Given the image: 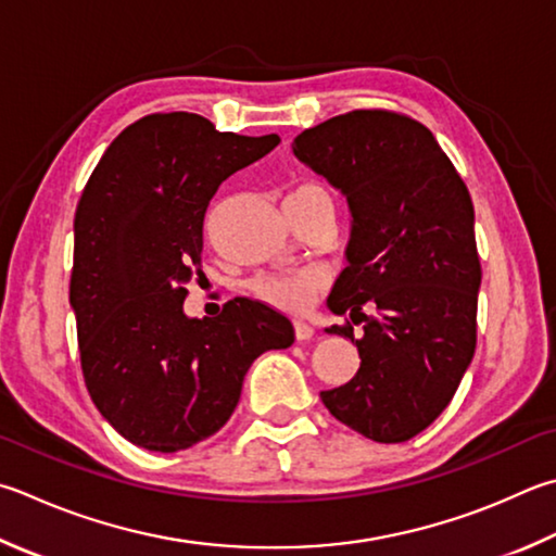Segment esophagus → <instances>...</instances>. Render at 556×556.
Returning a JSON list of instances; mask_svg holds the SVG:
<instances>
[{
    "instance_id": "esophagus-1",
    "label": "esophagus",
    "mask_w": 556,
    "mask_h": 556,
    "mask_svg": "<svg viewBox=\"0 0 556 556\" xmlns=\"http://www.w3.org/2000/svg\"><path fill=\"white\" fill-rule=\"evenodd\" d=\"M313 326H308V323H304V320H294V336H296V340H311L313 338Z\"/></svg>"
}]
</instances>
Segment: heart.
<instances>
[{
  "instance_id": "heart-1",
  "label": "heart",
  "mask_w": 556,
  "mask_h": 556,
  "mask_svg": "<svg viewBox=\"0 0 556 556\" xmlns=\"http://www.w3.org/2000/svg\"><path fill=\"white\" fill-rule=\"evenodd\" d=\"M287 199H301V201H313V199H330V191L318 185V181H301L296 189H291ZM326 285V277L320 275L318 269H291V271H277V275H262L252 281V291L265 301V304L281 308V311H306L311 301L316 299L318 291Z\"/></svg>"
}]
</instances>
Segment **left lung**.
I'll list each match as a JSON object with an SVG mask.
<instances>
[{
	"label": "left lung",
	"mask_w": 556,
	"mask_h": 556,
	"mask_svg": "<svg viewBox=\"0 0 556 556\" xmlns=\"http://www.w3.org/2000/svg\"><path fill=\"white\" fill-rule=\"evenodd\" d=\"M299 163L348 199V267L328 308L365 323L359 369L326 408L375 442H406L447 408L477 348L481 265L471 197L435 136L408 116L350 111L294 138ZM371 307L375 317L364 311Z\"/></svg>",
	"instance_id": "obj_1"
}]
</instances>
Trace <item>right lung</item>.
<instances>
[{"label": "right lung", "mask_w": 556, "mask_h": 556, "mask_svg": "<svg viewBox=\"0 0 556 556\" xmlns=\"http://www.w3.org/2000/svg\"><path fill=\"white\" fill-rule=\"evenodd\" d=\"M279 136L220 134L187 111L130 124L99 160L75 214L70 306L89 396L121 438L179 452L226 426L252 362L294 342L260 301L189 318L204 218L224 181Z\"/></svg>", "instance_id": "obj_1"}]
</instances>
